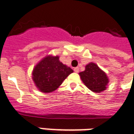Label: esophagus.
Returning <instances> with one entry per match:
<instances>
[{"label": "esophagus", "mask_w": 134, "mask_h": 134, "mask_svg": "<svg viewBox=\"0 0 134 134\" xmlns=\"http://www.w3.org/2000/svg\"><path fill=\"white\" fill-rule=\"evenodd\" d=\"M74 72H76V73H78L79 72V67H75L74 69Z\"/></svg>", "instance_id": "1"}]
</instances>
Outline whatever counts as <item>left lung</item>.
I'll use <instances>...</instances> for the list:
<instances>
[{
    "label": "left lung",
    "instance_id": "8db88e82",
    "mask_svg": "<svg viewBox=\"0 0 134 134\" xmlns=\"http://www.w3.org/2000/svg\"><path fill=\"white\" fill-rule=\"evenodd\" d=\"M79 74L86 86L93 92L100 93L107 88L109 78L96 63H88L86 65L85 70L79 72Z\"/></svg>",
    "mask_w": 134,
    "mask_h": 134
}]
</instances>
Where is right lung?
I'll use <instances>...</instances> for the list:
<instances>
[{"mask_svg": "<svg viewBox=\"0 0 134 134\" xmlns=\"http://www.w3.org/2000/svg\"><path fill=\"white\" fill-rule=\"evenodd\" d=\"M73 72L59 60V56L48 55L35 65L32 79L36 87L42 93H51L59 88L63 81Z\"/></svg>", "mask_w": 134, "mask_h": 134, "instance_id": "right-lung-1", "label": "right lung"}]
</instances>
